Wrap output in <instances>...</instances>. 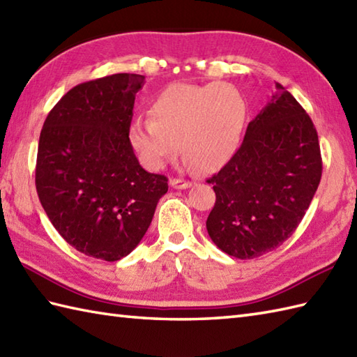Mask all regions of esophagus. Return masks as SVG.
Returning a JSON list of instances; mask_svg holds the SVG:
<instances>
[{
    "label": "esophagus",
    "mask_w": 357,
    "mask_h": 357,
    "mask_svg": "<svg viewBox=\"0 0 357 357\" xmlns=\"http://www.w3.org/2000/svg\"><path fill=\"white\" fill-rule=\"evenodd\" d=\"M170 185H172L173 188H181V190H183V188H190V187L193 185V183H192V181L173 178V179H170Z\"/></svg>",
    "instance_id": "obj_1"
}]
</instances>
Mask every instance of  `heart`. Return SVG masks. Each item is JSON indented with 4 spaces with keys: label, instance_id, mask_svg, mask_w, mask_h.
Masks as SVG:
<instances>
[{
    "label": "heart",
    "instance_id": "obj_1",
    "mask_svg": "<svg viewBox=\"0 0 357 357\" xmlns=\"http://www.w3.org/2000/svg\"><path fill=\"white\" fill-rule=\"evenodd\" d=\"M150 119H135L128 132L132 147L147 167L159 170L181 150L188 165L213 173L238 150L247 121V102L229 82L162 89L149 107Z\"/></svg>",
    "mask_w": 357,
    "mask_h": 357
}]
</instances>
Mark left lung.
<instances>
[{
  "label": "left lung",
  "instance_id": "obj_1",
  "mask_svg": "<svg viewBox=\"0 0 357 357\" xmlns=\"http://www.w3.org/2000/svg\"><path fill=\"white\" fill-rule=\"evenodd\" d=\"M321 176L313 121L278 82L236 153L207 181L216 193L206 222L211 241L238 259L282 245L301 224Z\"/></svg>",
  "mask_w": 357,
  "mask_h": 357
}]
</instances>
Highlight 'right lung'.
Returning a JSON list of instances; mask_svg holds the SVG:
<instances>
[{"label":"right lung","mask_w":357,"mask_h":357,"mask_svg":"<svg viewBox=\"0 0 357 357\" xmlns=\"http://www.w3.org/2000/svg\"><path fill=\"white\" fill-rule=\"evenodd\" d=\"M142 75L116 73L70 89L44 121L38 198L67 244L115 262L139 244L167 176L139 165L128 139Z\"/></svg>","instance_id":"obj_1"}]
</instances>
